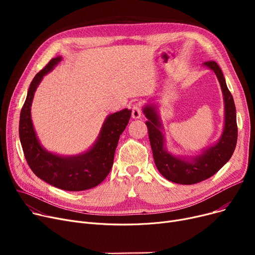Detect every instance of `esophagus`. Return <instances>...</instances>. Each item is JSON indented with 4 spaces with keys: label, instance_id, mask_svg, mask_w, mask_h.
I'll return each mask as SVG.
<instances>
[{
    "label": "esophagus",
    "instance_id": "obj_1",
    "mask_svg": "<svg viewBox=\"0 0 255 255\" xmlns=\"http://www.w3.org/2000/svg\"><path fill=\"white\" fill-rule=\"evenodd\" d=\"M132 118L133 119H139L141 117V107L139 104H134L132 106Z\"/></svg>",
    "mask_w": 255,
    "mask_h": 255
}]
</instances>
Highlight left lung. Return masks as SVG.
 <instances>
[{"mask_svg": "<svg viewBox=\"0 0 255 255\" xmlns=\"http://www.w3.org/2000/svg\"><path fill=\"white\" fill-rule=\"evenodd\" d=\"M204 66L216 74L224 101L223 131L215 144L203 150L196 156L183 157L173 155L165 148V138L162 133L163 127L157 113V105L146 104L142 109L145 118L148 119L145 125L148 127L156 167L166 180L177 184L192 185L215 175L231 159L237 144L238 127L234 98L227 89L225 78L218 64L209 61L205 62Z\"/></svg>", "mask_w": 255, "mask_h": 255, "instance_id": "left-lung-1", "label": "left lung"}]
</instances>
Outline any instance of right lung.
I'll use <instances>...</instances> for the list:
<instances>
[{
  "label": "right lung",
  "mask_w": 255,
  "mask_h": 255,
  "mask_svg": "<svg viewBox=\"0 0 255 255\" xmlns=\"http://www.w3.org/2000/svg\"><path fill=\"white\" fill-rule=\"evenodd\" d=\"M61 61V56L51 59L33 78L20 112L19 138L26 162L38 178L62 190L83 191L96 187L110 173L120 135L129 122L131 111L125 109L107 116L96 141L82 154L62 156L44 149L33 126L31 106L43 76Z\"/></svg>",
  "instance_id": "1"
}]
</instances>
